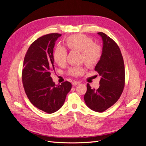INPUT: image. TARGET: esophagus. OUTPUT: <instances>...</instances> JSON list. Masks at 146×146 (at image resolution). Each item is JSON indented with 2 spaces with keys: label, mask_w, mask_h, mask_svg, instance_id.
Segmentation results:
<instances>
[{
  "label": "esophagus",
  "mask_w": 146,
  "mask_h": 146,
  "mask_svg": "<svg viewBox=\"0 0 146 146\" xmlns=\"http://www.w3.org/2000/svg\"><path fill=\"white\" fill-rule=\"evenodd\" d=\"M79 83H79L78 82H77V81H74V82H72V85H74V86H76V85H78Z\"/></svg>",
  "instance_id": "34e87169"
}]
</instances>
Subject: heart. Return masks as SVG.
<instances>
[{"label": "heart", "mask_w": 146, "mask_h": 146, "mask_svg": "<svg viewBox=\"0 0 146 146\" xmlns=\"http://www.w3.org/2000/svg\"><path fill=\"white\" fill-rule=\"evenodd\" d=\"M66 46L71 50H77L82 52V59L90 68H93L100 61L102 54L101 47L94 44L91 38L83 34L73 35L69 36L66 41ZM68 52L66 48L58 46L54 52V58L59 66L66 64ZM85 70L82 67H73L70 68L69 73L72 76L82 75Z\"/></svg>", "instance_id": "obj_1"}]
</instances>
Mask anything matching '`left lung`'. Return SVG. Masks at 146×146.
I'll use <instances>...</instances> for the list:
<instances>
[{"instance_id":"1","label":"left lung","mask_w":146,"mask_h":146,"mask_svg":"<svg viewBox=\"0 0 146 146\" xmlns=\"http://www.w3.org/2000/svg\"><path fill=\"white\" fill-rule=\"evenodd\" d=\"M98 34L103 41L101 58L94 68L101 77L100 86L98 90L92 89L88 83L84 100L91 110L102 113L120 98L125 85V68L117 44L104 33Z\"/></svg>"}]
</instances>
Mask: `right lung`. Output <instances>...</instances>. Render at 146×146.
Wrapping results in <instances>:
<instances>
[{
	"mask_svg": "<svg viewBox=\"0 0 146 146\" xmlns=\"http://www.w3.org/2000/svg\"><path fill=\"white\" fill-rule=\"evenodd\" d=\"M61 36L50 33L38 38L29 47L24 60L22 78L25 93L34 106L48 114L61 108L72 88L67 81L56 85L50 77L54 69V47Z\"/></svg>",
	"mask_w": 146,
	"mask_h": 146,
	"instance_id": "add662e5",
	"label": "right lung"
}]
</instances>
